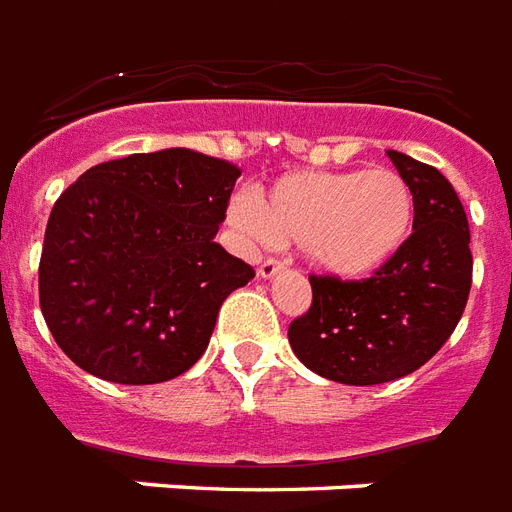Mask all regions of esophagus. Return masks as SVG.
I'll use <instances>...</instances> for the list:
<instances>
[{
	"instance_id": "34e87169",
	"label": "esophagus",
	"mask_w": 512,
	"mask_h": 512,
	"mask_svg": "<svg viewBox=\"0 0 512 512\" xmlns=\"http://www.w3.org/2000/svg\"><path fill=\"white\" fill-rule=\"evenodd\" d=\"M281 271H284V265H281L279 260H265V263L257 268V276H260L263 281H271L276 279Z\"/></svg>"
}]
</instances>
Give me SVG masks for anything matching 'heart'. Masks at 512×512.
I'll return each mask as SVG.
<instances>
[{"label":"heart","mask_w":512,"mask_h":512,"mask_svg":"<svg viewBox=\"0 0 512 512\" xmlns=\"http://www.w3.org/2000/svg\"><path fill=\"white\" fill-rule=\"evenodd\" d=\"M417 201L401 172L295 170L231 209L233 223L305 260L337 281H364L406 249Z\"/></svg>","instance_id":"obj_1"}]
</instances>
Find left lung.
<instances>
[{"mask_svg": "<svg viewBox=\"0 0 512 512\" xmlns=\"http://www.w3.org/2000/svg\"><path fill=\"white\" fill-rule=\"evenodd\" d=\"M388 156L417 201L412 239L372 279L311 276V311L289 327L295 356L342 385H380L420 369L462 319L473 281L468 215L452 183L412 156Z\"/></svg>", "mask_w": 512, "mask_h": 512, "instance_id": "left-lung-1", "label": "left lung"}]
</instances>
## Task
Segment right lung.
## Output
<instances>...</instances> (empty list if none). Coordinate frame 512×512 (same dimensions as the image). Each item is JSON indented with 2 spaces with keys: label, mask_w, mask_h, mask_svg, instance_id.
Listing matches in <instances>:
<instances>
[{
  "label": "right lung",
  "mask_w": 512,
  "mask_h": 512,
  "mask_svg": "<svg viewBox=\"0 0 512 512\" xmlns=\"http://www.w3.org/2000/svg\"><path fill=\"white\" fill-rule=\"evenodd\" d=\"M241 170L191 148L84 172L44 231L39 303L52 337L100 380L154 385L207 350L217 311L255 279L215 241Z\"/></svg>",
  "instance_id": "right-lung-1"
}]
</instances>
